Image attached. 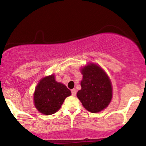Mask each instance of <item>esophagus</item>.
I'll use <instances>...</instances> for the list:
<instances>
[{
  "instance_id": "1",
  "label": "esophagus",
  "mask_w": 146,
  "mask_h": 146,
  "mask_svg": "<svg viewBox=\"0 0 146 146\" xmlns=\"http://www.w3.org/2000/svg\"><path fill=\"white\" fill-rule=\"evenodd\" d=\"M77 93V90L75 89H72L71 90V94L72 95H73V96H75V95H76Z\"/></svg>"
}]
</instances>
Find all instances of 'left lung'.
Returning <instances> with one entry per match:
<instances>
[{"instance_id": "1", "label": "left lung", "mask_w": 146, "mask_h": 146, "mask_svg": "<svg viewBox=\"0 0 146 146\" xmlns=\"http://www.w3.org/2000/svg\"><path fill=\"white\" fill-rule=\"evenodd\" d=\"M81 90L77 93L83 106L90 113H99L108 106L113 90L109 78L102 68L90 63L81 68Z\"/></svg>"}]
</instances>
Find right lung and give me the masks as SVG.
Here are the masks:
<instances>
[{"instance_id": "right-lung-1", "label": "right lung", "mask_w": 146, "mask_h": 146, "mask_svg": "<svg viewBox=\"0 0 146 146\" xmlns=\"http://www.w3.org/2000/svg\"><path fill=\"white\" fill-rule=\"evenodd\" d=\"M71 95V90L63 84L57 82L55 75H51L41 79L36 86L33 94L36 109L44 115L56 113L64 101Z\"/></svg>"}]
</instances>
